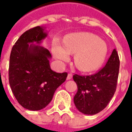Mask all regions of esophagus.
Returning <instances> with one entry per match:
<instances>
[{
	"mask_svg": "<svg viewBox=\"0 0 132 132\" xmlns=\"http://www.w3.org/2000/svg\"><path fill=\"white\" fill-rule=\"evenodd\" d=\"M72 78V75L71 73H69L68 74V76H67V79H71Z\"/></svg>",
	"mask_w": 132,
	"mask_h": 132,
	"instance_id": "1",
	"label": "esophagus"
}]
</instances>
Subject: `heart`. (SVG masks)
Masks as SVG:
<instances>
[{
	"mask_svg": "<svg viewBox=\"0 0 132 132\" xmlns=\"http://www.w3.org/2000/svg\"><path fill=\"white\" fill-rule=\"evenodd\" d=\"M54 57L61 62H68L70 54H75L74 64L83 72H92L103 63L108 53L106 43L88 32L72 33L66 36L64 44L55 40L52 44Z\"/></svg>",
	"mask_w": 132,
	"mask_h": 132,
	"instance_id": "heart-1",
	"label": "heart"
}]
</instances>
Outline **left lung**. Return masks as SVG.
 <instances>
[{
	"label": "left lung",
	"instance_id": "left-lung-1",
	"mask_svg": "<svg viewBox=\"0 0 132 132\" xmlns=\"http://www.w3.org/2000/svg\"><path fill=\"white\" fill-rule=\"evenodd\" d=\"M119 66V55L114 49L105 66L98 72L88 76L73 75L77 86L74 103L80 112L94 115L105 108L116 91Z\"/></svg>",
	"mask_w": 132,
	"mask_h": 132
}]
</instances>
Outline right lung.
<instances>
[{"mask_svg": "<svg viewBox=\"0 0 132 132\" xmlns=\"http://www.w3.org/2000/svg\"><path fill=\"white\" fill-rule=\"evenodd\" d=\"M46 36L42 27L28 30L15 42L10 55L9 85L18 102L29 110H40L48 105L68 75L51 70V55L39 45Z\"/></svg>", "mask_w": 132, "mask_h": 132, "instance_id": "right-lung-1", "label": "right lung"}]
</instances>
